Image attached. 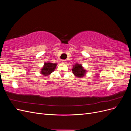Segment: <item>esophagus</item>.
<instances>
[{"instance_id":"esophagus-1","label":"esophagus","mask_w":131,"mask_h":131,"mask_svg":"<svg viewBox=\"0 0 131 131\" xmlns=\"http://www.w3.org/2000/svg\"><path fill=\"white\" fill-rule=\"evenodd\" d=\"M62 62L63 63H66L67 61L66 60V59H63V60H62Z\"/></svg>"}]
</instances>
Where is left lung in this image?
<instances>
[{
  "label": "left lung",
  "mask_w": 131,
  "mask_h": 131,
  "mask_svg": "<svg viewBox=\"0 0 131 131\" xmlns=\"http://www.w3.org/2000/svg\"><path fill=\"white\" fill-rule=\"evenodd\" d=\"M72 70L73 74L75 76L78 77H82L83 76H84L85 70L82 68L81 65L77 64L75 66L73 67V68L72 69Z\"/></svg>",
  "instance_id": "obj_1"
}]
</instances>
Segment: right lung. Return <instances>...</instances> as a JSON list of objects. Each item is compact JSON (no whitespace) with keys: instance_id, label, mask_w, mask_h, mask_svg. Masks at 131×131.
I'll use <instances>...</instances> for the list:
<instances>
[{"instance_id":"obj_1","label":"right lung","mask_w":131,"mask_h":131,"mask_svg":"<svg viewBox=\"0 0 131 131\" xmlns=\"http://www.w3.org/2000/svg\"><path fill=\"white\" fill-rule=\"evenodd\" d=\"M57 64L52 63H45L43 68L41 69V73L43 75L47 76L53 72Z\"/></svg>"}]
</instances>
